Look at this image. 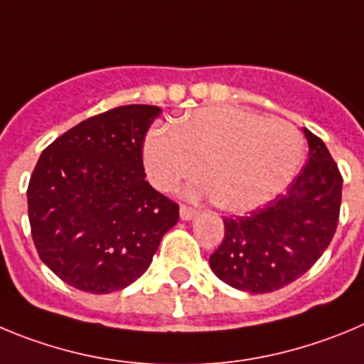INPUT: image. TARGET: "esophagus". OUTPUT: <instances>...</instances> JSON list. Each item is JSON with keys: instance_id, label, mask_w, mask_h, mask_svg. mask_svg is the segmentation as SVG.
<instances>
[{"instance_id": "obj_1", "label": "esophagus", "mask_w": 364, "mask_h": 364, "mask_svg": "<svg viewBox=\"0 0 364 364\" xmlns=\"http://www.w3.org/2000/svg\"><path fill=\"white\" fill-rule=\"evenodd\" d=\"M179 215H181L183 221H190V219L196 215V210H194V208H190V206L183 205L181 208H179Z\"/></svg>"}]
</instances>
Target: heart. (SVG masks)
<instances>
[{"instance_id":"1","label":"heart","mask_w":364,"mask_h":364,"mask_svg":"<svg viewBox=\"0 0 364 364\" xmlns=\"http://www.w3.org/2000/svg\"><path fill=\"white\" fill-rule=\"evenodd\" d=\"M304 156L299 130L288 121L214 105L158 127L143 141L149 181L161 192L198 174L186 188L192 199L214 198L228 212L267 205L296 178Z\"/></svg>"}]
</instances>
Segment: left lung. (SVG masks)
I'll return each instance as SVG.
<instances>
[{
	"mask_svg": "<svg viewBox=\"0 0 364 364\" xmlns=\"http://www.w3.org/2000/svg\"><path fill=\"white\" fill-rule=\"evenodd\" d=\"M309 163L287 192L243 218H225V237L210 255L215 276L250 294L287 287L309 272L332 241L343 178L328 149L303 129Z\"/></svg>",
	"mask_w": 364,
	"mask_h": 364,
	"instance_id": "left-lung-1",
	"label": "left lung"
}]
</instances>
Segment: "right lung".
Segmentation results:
<instances>
[{
  "label": "right lung",
  "mask_w": 364,
  "mask_h": 364,
  "mask_svg": "<svg viewBox=\"0 0 364 364\" xmlns=\"http://www.w3.org/2000/svg\"><path fill=\"white\" fill-rule=\"evenodd\" d=\"M161 114L125 105L67 130L41 152L28 183L39 257L70 287L123 290L152 263L179 206L145 179L143 139Z\"/></svg>",
  "instance_id": "obj_1"
}]
</instances>
